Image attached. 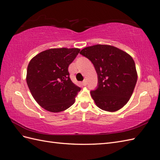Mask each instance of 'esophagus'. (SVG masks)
Here are the masks:
<instances>
[{"label": "esophagus", "instance_id": "esophagus-1", "mask_svg": "<svg viewBox=\"0 0 160 160\" xmlns=\"http://www.w3.org/2000/svg\"><path fill=\"white\" fill-rule=\"evenodd\" d=\"M82 84L83 85V86H86V85H87V81H86V80H83V82H82Z\"/></svg>", "mask_w": 160, "mask_h": 160}]
</instances>
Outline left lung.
I'll list each match as a JSON object with an SVG mask.
<instances>
[{"mask_svg":"<svg viewBox=\"0 0 160 160\" xmlns=\"http://www.w3.org/2000/svg\"><path fill=\"white\" fill-rule=\"evenodd\" d=\"M80 54L90 60L97 73V88L90 92L96 105L108 112L122 108L129 101L137 82L133 58L118 48L101 44L85 48Z\"/></svg>","mask_w":160,"mask_h":160,"instance_id":"8db88e82","label":"left lung"}]
</instances>
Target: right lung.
I'll list each match as a JSON object with an SVG mask.
<instances>
[{
	"instance_id": "obj_1",
	"label": "right lung",
	"mask_w": 160,
	"mask_h": 160,
	"mask_svg": "<svg viewBox=\"0 0 160 160\" xmlns=\"http://www.w3.org/2000/svg\"><path fill=\"white\" fill-rule=\"evenodd\" d=\"M79 48H51L32 59L27 67V83L42 108L51 112L64 111L74 104L81 90L70 80L68 66Z\"/></svg>"
}]
</instances>
